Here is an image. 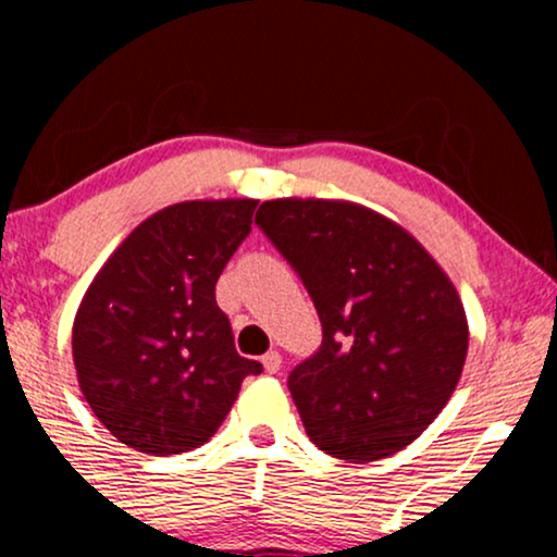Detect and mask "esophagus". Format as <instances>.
Masks as SVG:
<instances>
[{
	"instance_id": "obj_1",
	"label": "esophagus",
	"mask_w": 557,
	"mask_h": 557,
	"mask_svg": "<svg viewBox=\"0 0 557 557\" xmlns=\"http://www.w3.org/2000/svg\"><path fill=\"white\" fill-rule=\"evenodd\" d=\"M261 363H264V369L270 374H277L280 372V367H283V356L277 354V350H270V354L264 356V359H261Z\"/></svg>"
}]
</instances>
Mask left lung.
<instances>
[{
	"label": "left lung",
	"instance_id": "8db88e82",
	"mask_svg": "<svg viewBox=\"0 0 557 557\" xmlns=\"http://www.w3.org/2000/svg\"><path fill=\"white\" fill-rule=\"evenodd\" d=\"M257 225L298 272L322 345L287 376L319 450L369 463L411 445L461 380L469 324L424 246L350 201L274 198Z\"/></svg>",
	"mask_w": 557,
	"mask_h": 557
}]
</instances>
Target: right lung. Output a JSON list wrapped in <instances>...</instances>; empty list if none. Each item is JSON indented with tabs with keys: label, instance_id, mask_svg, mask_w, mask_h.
I'll list each match as a JSON object with an SVG mask.
<instances>
[{
	"label": "right lung",
	"instance_id": "add662e5",
	"mask_svg": "<svg viewBox=\"0 0 557 557\" xmlns=\"http://www.w3.org/2000/svg\"><path fill=\"white\" fill-rule=\"evenodd\" d=\"M259 201H183L107 259L73 324L83 398L120 443L151 456L207 443L261 363L235 350L214 285Z\"/></svg>",
	"mask_w": 557,
	"mask_h": 557
}]
</instances>
